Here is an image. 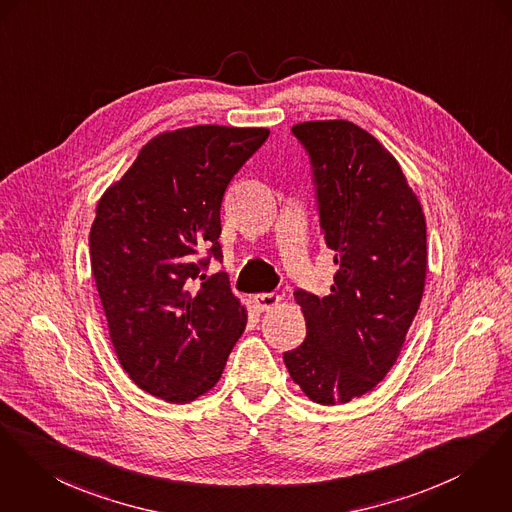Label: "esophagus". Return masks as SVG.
<instances>
[{"mask_svg": "<svg viewBox=\"0 0 512 512\" xmlns=\"http://www.w3.org/2000/svg\"><path fill=\"white\" fill-rule=\"evenodd\" d=\"M253 302H255V308H257L259 312H267V310L278 306L280 296H276L273 292H263V294H255V296H253Z\"/></svg>", "mask_w": 512, "mask_h": 512, "instance_id": "34e87169", "label": "esophagus"}]
</instances>
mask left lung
Here are the masks:
<instances>
[{"mask_svg":"<svg viewBox=\"0 0 512 512\" xmlns=\"http://www.w3.org/2000/svg\"><path fill=\"white\" fill-rule=\"evenodd\" d=\"M304 146L315 204L337 273L323 298L294 292L306 339L284 353L292 380L315 403L370 392L394 366L427 276V224L394 156L349 120L292 126Z\"/></svg>","mask_w":512,"mask_h":512,"instance_id":"left-lung-1","label":"left lung"}]
</instances>
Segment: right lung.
Returning <instances> with one entry per match:
<instances>
[{
  "mask_svg": "<svg viewBox=\"0 0 512 512\" xmlns=\"http://www.w3.org/2000/svg\"><path fill=\"white\" fill-rule=\"evenodd\" d=\"M267 128L202 124L152 138L97 204L89 232L95 286L118 360L169 403L206 394L222 376L247 314L222 261V198Z\"/></svg>",
  "mask_w": 512,
  "mask_h": 512,
  "instance_id": "add662e5",
  "label": "right lung"
}]
</instances>
